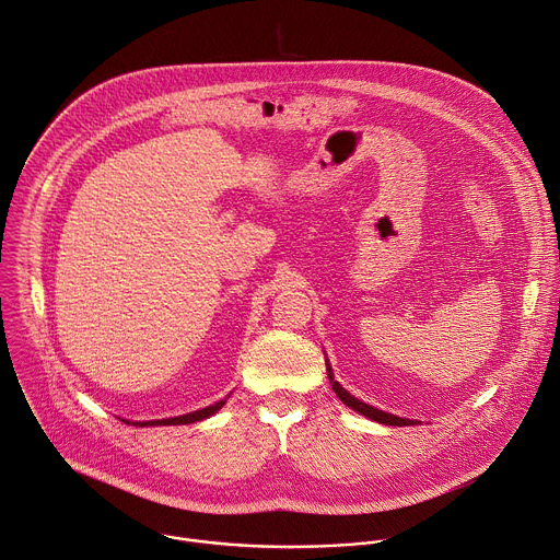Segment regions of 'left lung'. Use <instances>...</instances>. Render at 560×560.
<instances>
[{
    "mask_svg": "<svg viewBox=\"0 0 560 560\" xmlns=\"http://www.w3.org/2000/svg\"><path fill=\"white\" fill-rule=\"evenodd\" d=\"M326 365H328V378H330V383H332L335 394L341 398V401H343L348 408H352L354 412H359V415H363V417H368V419H372V421H376V423H383V425H394V428L415 425V421H410V419L394 417V415H389V412H383V410H378V408H372V406L359 401V398H354L348 389H343V387L339 385V381H335V374H332V368H330L328 361H326Z\"/></svg>",
    "mask_w": 560,
    "mask_h": 560,
    "instance_id": "left-lung-1",
    "label": "left lung"
}]
</instances>
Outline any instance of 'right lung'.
I'll use <instances>...</instances> for the list:
<instances>
[{"mask_svg": "<svg viewBox=\"0 0 560 560\" xmlns=\"http://www.w3.org/2000/svg\"><path fill=\"white\" fill-rule=\"evenodd\" d=\"M223 406H225V398H221V401H217V404H212L208 408L195 410L190 415H182V417H173V419H162V421H135L132 425H139V428H143V425H188V423H197V421H203V419L212 417ZM126 423H130V421H126Z\"/></svg>", "mask_w": 560, "mask_h": 560, "instance_id": "right-lung-1", "label": "right lung"}]
</instances>
